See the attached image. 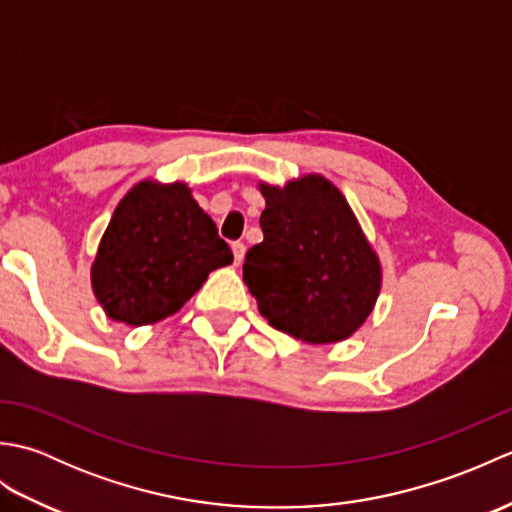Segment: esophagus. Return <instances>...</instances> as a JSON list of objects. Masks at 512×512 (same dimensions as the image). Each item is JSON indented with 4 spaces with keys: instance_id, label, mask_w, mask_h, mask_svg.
<instances>
[{
    "instance_id": "esophagus-1",
    "label": "esophagus",
    "mask_w": 512,
    "mask_h": 512,
    "mask_svg": "<svg viewBox=\"0 0 512 512\" xmlns=\"http://www.w3.org/2000/svg\"><path fill=\"white\" fill-rule=\"evenodd\" d=\"M233 255H235V264L239 266L244 262V255H246V246L242 242H235L233 244Z\"/></svg>"
}]
</instances>
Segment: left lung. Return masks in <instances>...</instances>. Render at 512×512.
I'll return each instance as SVG.
<instances>
[{"label": "left lung", "mask_w": 512, "mask_h": 512, "mask_svg": "<svg viewBox=\"0 0 512 512\" xmlns=\"http://www.w3.org/2000/svg\"><path fill=\"white\" fill-rule=\"evenodd\" d=\"M264 242L244 259V281L275 330L310 345L341 343L372 314L383 266L350 202L321 173L259 182Z\"/></svg>", "instance_id": "obj_1"}]
</instances>
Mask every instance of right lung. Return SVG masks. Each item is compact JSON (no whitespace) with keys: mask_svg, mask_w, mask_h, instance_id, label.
<instances>
[{"mask_svg":"<svg viewBox=\"0 0 512 512\" xmlns=\"http://www.w3.org/2000/svg\"><path fill=\"white\" fill-rule=\"evenodd\" d=\"M233 264L187 182H136L116 204L90 268L107 317L151 325L176 314L213 270Z\"/></svg>","mask_w":512,"mask_h":512,"instance_id":"right-lung-1","label":"right lung"}]
</instances>
